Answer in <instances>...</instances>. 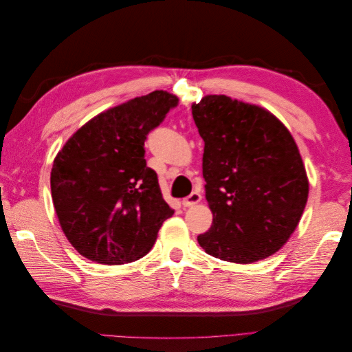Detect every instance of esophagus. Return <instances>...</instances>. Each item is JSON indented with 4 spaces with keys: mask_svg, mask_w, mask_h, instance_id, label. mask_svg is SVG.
I'll list each match as a JSON object with an SVG mask.
<instances>
[{
    "mask_svg": "<svg viewBox=\"0 0 352 352\" xmlns=\"http://www.w3.org/2000/svg\"><path fill=\"white\" fill-rule=\"evenodd\" d=\"M199 201H201V194L197 192V190H194V192L190 194L189 197L182 199V204H184V207H192V206L198 204Z\"/></svg>",
    "mask_w": 352,
    "mask_h": 352,
    "instance_id": "esophagus-1",
    "label": "esophagus"
}]
</instances>
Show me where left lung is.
I'll use <instances>...</instances> for the list:
<instances>
[{
    "instance_id": "obj_1",
    "label": "left lung",
    "mask_w": 352,
    "mask_h": 352,
    "mask_svg": "<svg viewBox=\"0 0 352 352\" xmlns=\"http://www.w3.org/2000/svg\"><path fill=\"white\" fill-rule=\"evenodd\" d=\"M192 117L206 144L202 176L212 211L198 243L223 261L270 257L296 229L308 198L292 135L267 110L226 95H207Z\"/></svg>"
}]
</instances>
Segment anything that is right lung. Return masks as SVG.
I'll list each match as a JSON object with an SVG mask.
<instances>
[{
	"label": "right lung",
	"mask_w": 352,
	"mask_h": 352,
	"mask_svg": "<svg viewBox=\"0 0 352 352\" xmlns=\"http://www.w3.org/2000/svg\"><path fill=\"white\" fill-rule=\"evenodd\" d=\"M177 105L154 91L94 117L57 154L51 195L66 238L91 261L117 265L150 252L173 216L146 167V135Z\"/></svg>",
	"instance_id": "1"
}]
</instances>
